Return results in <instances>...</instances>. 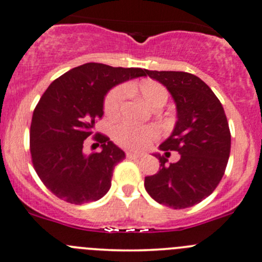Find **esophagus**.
<instances>
[{"label":"esophagus","mask_w":262,"mask_h":262,"mask_svg":"<svg viewBox=\"0 0 262 262\" xmlns=\"http://www.w3.org/2000/svg\"><path fill=\"white\" fill-rule=\"evenodd\" d=\"M142 152H135V151H127L126 152V157L130 158V159H137V158H141L142 157Z\"/></svg>","instance_id":"obj_1"}]
</instances>
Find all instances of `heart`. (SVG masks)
<instances>
[{
    "label": "heart",
    "instance_id": "heart-1",
    "mask_svg": "<svg viewBox=\"0 0 262 262\" xmlns=\"http://www.w3.org/2000/svg\"><path fill=\"white\" fill-rule=\"evenodd\" d=\"M126 86L118 85L107 94L104 100L105 115L113 116L120 112L126 97ZM139 92L144 102L150 107L164 104L168 98V92L159 82L146 80L139 85ZM159 136V128L154 125L135 126L131 123H120L113 128V137L122 146L128 149H141Z\"/></svg>",
    "mask_w": 262,
    "mask_h": 262
}]
</instances>
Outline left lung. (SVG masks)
I'll return each mask as SVG.
<instances>
[{"label":"left lung","mask_w":262,"mask_h":262,"mask_svg":"<svg viewBox=\"0 0 262 262\" xmlns=\"http://www.w3.org/2000/svg\"><path fill=\"white\" fill-rule=\"evenodd\" d=\"M167 88L176 103L177 121L172 134L159 145L177 163L155 152L160 168L145 177V190L157 203L186 209L201 203L219 185L230 152V131L222 103L213 90L192 74L182 71H146Z\"/></svg>","instance_id":"8db88e82"}]
</instances>
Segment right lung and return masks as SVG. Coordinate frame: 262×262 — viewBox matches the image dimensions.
I'll list each match as a JSON object with an SVG mask.
<instances>
[{
	"label": "right lung",
	"mask_w": 262,
	"mask_h": 262,
	"mask_svg": "<svg viewBox=\"0 0 262 262\" xmlns=\"http://www.w3.org/2000/svg\"><path fill=\"white\" fill-rule=\"evenodd\" d=\"M147 70L81 64L54 80L38 102L30 126L34 169L46 187L75 205L97 201L111 188L113 169L125 151L97 134L102 151L85 154L95 121L104 115V99L116 85L146 76Z\"/></svg>",
	"instance_id": "1"
}]
</instances>
